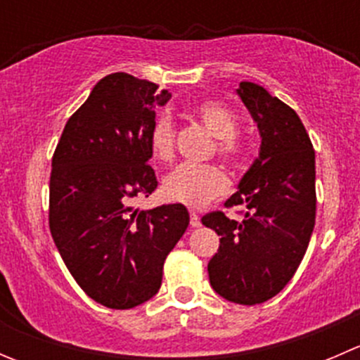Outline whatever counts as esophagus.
<instances>
[{
	"mask_svg": "<svg viewBox=\"0 0 360 360\" xmlns=\"http://www.w3.org/2000/svg\"><path fill=\"white\" fill-rule=\"evenodd\" d=\"M190 224L193 228L200 226V217H198V214L195 210H190Z\"/></svg>",
	"mask_w": 360,
	"mask_h": 360,
	"instance_id": "34e87169",
	"label": "esophagus"
}]
</instances>
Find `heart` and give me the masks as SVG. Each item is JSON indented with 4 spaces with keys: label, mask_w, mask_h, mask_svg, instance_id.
<instances>
[{
    "label": "heart",
    "mask_w": 360,
    "mask_h": 360,
    "mask_svg": "<svg viewBox=\"0 0 360 360\" xmlns=\"http://www.w3.org/2000/svg\"><path fill=\"white\" fill-rule=\"evenodd\" d=\"M195 118L217 137L216 153L230 165H237L244 157L245 144L238 136V116L223 101H203L191 110ZM176 129L169 115H158L150 130V150L158 162L174 158ZM230 188L224 170L217 165L183 163L163 181V195L169 200L188 207H202L214 198L223 197Z\"/></svg>",
    "instance_id": "1"
}]
</instances>
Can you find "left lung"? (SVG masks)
<instances>
[{"label":"left lung","mask_w":360,"mask_h":360,"mask_svg":"<svg viewBox=\"0 0 360 360\" xmlns=\"http://www.w3.org/2000/svg\"><path fill=\"white\" fill-rule=\"evenodd\" d=\"M261 136L259 157L224 207L245 205L244 219L221 210L202 223L219 235L207 264L212 289L238 304L268 301L296 274L315 224V151L292 108L263 86L242 82L237 90Z\"/></svg>","instance_id":"1"}]
</instances>
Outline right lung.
<instances>
[{"mask_svg":"<svg viewBox=\"0 0 360 360\" xmlns=\"http://www.w3.org/2000/svg\"><path fill=\"white\" fill-rule=\"evenodd\" d=\"M169 99L148 79L104 76L68 120L52 157L50 233L79 288L115 310L158 292L165 257L190 224L181 203L132 205L158 186L150 130Z\"/></svg>","mask_w":360,"mask_h":360,"instance_id":"1","label":"right lung"}]
</instances>
